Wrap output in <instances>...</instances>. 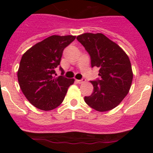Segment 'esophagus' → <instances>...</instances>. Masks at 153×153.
Here are the masks:
<instances>
[{
	"label": "esophagus",
	"mask_w": 153,
	"mask_h": 153,
	"mask_svg": "<svg viewBox=\"0 0 153 153\" xmlns=\"http://www.w3.org/2000/svg\"><path fill=\"white\" fill-rule=\"evenodd\" d=\"M76 83H79V84H82V83H85L86 82V79H76Z\"/></svg>",
	"instance_id": "obj_1"
}]
</instances>
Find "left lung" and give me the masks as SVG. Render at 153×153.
<instances>
[{"instance_id": "1", "label": "left lung", "mask_w": 153, "mask_h": 153, "mask_svg": "<svg viewBox=\"0 0 153 153\" xmlns=\"http://www.w3.org/2000/svg\"><path fill=\"white\" fill-rule=\"evenodd\" d=\"M91 57L92 67L100 68V79L90 81L93 91L85 97L86 103L99 112L117 107L128 94L133 73L128 55L115 42L100 33H85L76 36Z\"/></svg>"}]
</instances>
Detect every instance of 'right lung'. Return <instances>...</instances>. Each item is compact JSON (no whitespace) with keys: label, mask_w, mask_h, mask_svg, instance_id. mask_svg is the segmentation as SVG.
Here are the masks:
<instances>
[{"label":"right lung","mask_w":153,"mask_h":153,"mask_svg":"<svg viewBox=\"0 0 153 153\" xmlns=\"http://www.w3.org/2000/svg\"><path fill=\"white\" fill-rule=\"evenodd\" d=\"M75 38L73 35H53L23 54L17 70L18 83L24 95L36 108L49 111L59 106L74 83V79L56 77L55 69L60 65L64 48Z\"/></svg>","instance_id":"obj_1"}]
</instances>
